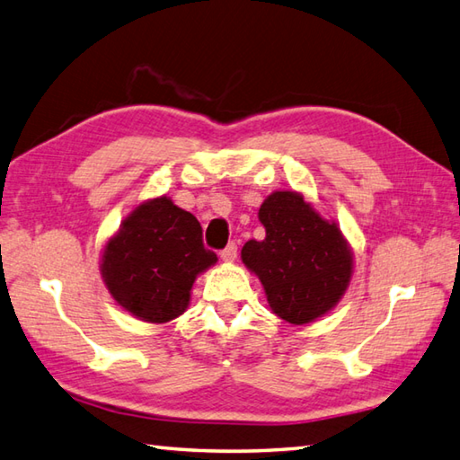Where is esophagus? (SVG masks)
<instances>
[{"label":"esophagus","instance_id":"obj_1","mask_svg":"<svg viewBox=\"0 0 460 460\" xmlns=\"http://www.w3.org/2000/svg\"><path fill=\"white\" fill-rule=\"evenodd\" d=\"M236 256H238V243L236 242H230L228 246L220 252V258L224 261H234V260H236Z\"/></svg>","mask_w":460,"mask_h":460}]
</instances>
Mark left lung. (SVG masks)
Returning a JSON list of instances; mask_svg holds the SVG:
<instances>
[{
	"mask_svg": "<svg viewBox=\"0 0 460 460\" xmlns=\"http://www.w3.org/2000/svg\"><path fill=\"white\" fill-rule=\"evenodd\" d=\"M264 240H248L242 261L260 278L271 312L304 325L337 305L353 274V254L335 222L299 192H271L258 212Z\"/></svg>",
	"mask_w": 460,
	"mask_h": 460,
	"instance_id": "8db88e82",
	"label": "left lung"
}]
</instances>
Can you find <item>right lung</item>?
Here are the masks:
<instances>
[{
	"label": "right lung",
	"mask_w": 460,
	"mask_h": 460,
	"mask_svg": "<svg viewBox=\"0 0 460 460\" xmlns=\"http://www.w3.org/2000/svg\"><path fill=\"white\" fill-rule=\"evenodd\" d=\"M217 260L204 248L200 222L161 196L120 224L102 252L101 274L125 312L166 323L184 314L196 276Z\"/></svg>",
	"instance_id": "1"
}]
</instances>
